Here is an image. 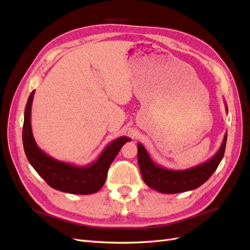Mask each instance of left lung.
Masks as SVG:
<instances>
[{"label": "left lung", "instance_id": "1", "mask_svg": "<svg viewBox=\"0 0 250 250\" xmlns=\"http://www.w3.org/2000/svg\"><path fill=\"white\" fill-rule=\"evenodd\" d=\"M225 109L228 112L226 103ZM226 139L228 133H225L220 148L213 157L186 170H172L156 165L151 160L142 144L138 143V163L142 177L148 187L164 194H176L195 190L206 183L218 168L225 152Z\"/></svg>", "mask_w": 250, "mask_h": 250}]
</instances>
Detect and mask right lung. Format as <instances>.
<instances>
[{
    "mask_svg": "<svg viewBox=\"0 0 250 250\" xmlns=\"http://www.w3.org/2000/svg\"><path fill=\"white\" fill-rule=\"evenodd\" d=\"M35 90L30 94L25 108L22 126V145L30 165L46 183L55 190L70 194L89 195L96 193L106 180L110 164L125 143L130 139L120 137L104 148L97 160L86 166L60 162L48 155L37 146L31 128V107Z\"/></svg>",
    "mask_w": 250,
    "mask_h": 250,
    "instance_id": "obj_1",
    "label": "right lung"
}]
</instances>
